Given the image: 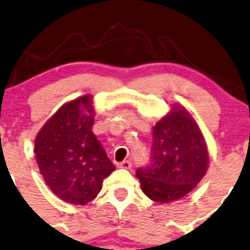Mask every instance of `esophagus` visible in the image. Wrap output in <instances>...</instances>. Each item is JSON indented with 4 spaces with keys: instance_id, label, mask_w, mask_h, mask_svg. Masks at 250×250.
<instances>
[{
    "instance_id": "34e87169",
    "label": "esophagus",
    "mask_w": 250,
    "mask_h": 250,
    "mask_svg": "<svg viewBox=\"0 0 250 250\" xmlns=\"http://www.w3.org/2000/svg\"><path fill=\"white\" fill-rule=\"evenodd\" d=\"M117 167H123V169H130V167H132V163H130L129 160H123L122 163H118Z\"/></svg>"
}]
</instances>
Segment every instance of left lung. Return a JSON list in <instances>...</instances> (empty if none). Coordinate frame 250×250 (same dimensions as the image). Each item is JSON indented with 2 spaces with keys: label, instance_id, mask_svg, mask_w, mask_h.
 I'll return each mask as SVG.
<instances>
[{
  "label": "left lung",
  "instance_id": "obj_1",
  "mask_svg": "<svg viewBox=\"0 0 250 250\" xmlns=\"http://www.w3.org/2000/svg\"><path fill=\"white\" fill-rule=\"evenodd\" d=\"M151 162L136 170L151 200L167 204L186 196L204 177L208 153L200 128L183 107L172 110L153 127Z\"/></svg>",
  "mask_w": 250,
  "mask_h": 250
}]
</instances>
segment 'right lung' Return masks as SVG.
Here are the masks:
<instances>
[{
    "label": "right lung",
    "mask_w": 250,
    "mask_h": 250,
    "mask_svg": "<svg viewBox=\"0 0 250 250\" xmlns=\"http://www.w3.org/2000/svg\"><path fill=\"white\" fill-rule=\"evenodd\" d=\"M92 97L64 104L39 130L35 153L44 181L63 201L86 205L116 167L107 158L93 127Z\"/></svg>",
    "instance_id": "right-lung-1"
}]
</instances>
